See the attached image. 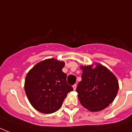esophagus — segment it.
Masks as SVG:
<instances>
[{"instance_id":"1","label":"esophagus","mask_w":132,"mask_h":132,"mask_svg":"<svg viewBox=\"0 0 132 132\" xmlns=\"http://www.w3.org/2000/svg\"><path fill=\"white\" fill-rule=\"evenodd\" d=\"M72 87H73V89H74V90H75L77 88V84L73 85V86H72Z\"/></svg>"}]
</instances>
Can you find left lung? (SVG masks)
Here are the masks:
<instances>
[{
  "mask_svg": "<svg viewBox=\"0 0 132 132\" xmlns=\"http://www.w3.org/2000/svg\"><path fill=\"white\" fill-rule=\"evenodd\" d=\"M81 81L77 87L81 104L91 112L105 109L113 102L119 90V82L112 72L101 64L81 66Z\"/></svg>",
  "mask_w": 132,
  "mask_h": 132,
  "instance_id": "obj_1",
  "label": "left lung"
}]
</instances>
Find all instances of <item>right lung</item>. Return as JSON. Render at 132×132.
<instances>
[{"label":"right lung","instance_id":"add662e5","mask_svg":"<svg viewBox=\"0 0 132 132\" xmlns=\"http://www.w3.org/2000/svg\"><path fill=\"white\" fill-rule=\"evenodd\" d=\"M64 62L51 58L36 64L27 75L24 90L36 110L51 114L62 107L67 94L73 90L66 82Z\"/></svg>","mask_w":132,"mask_h":132}]
</instances>
